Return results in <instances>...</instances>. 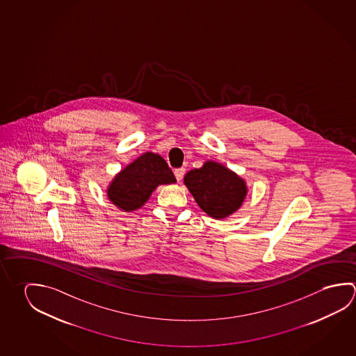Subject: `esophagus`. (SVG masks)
Segmentation results:
<instances>
[{
	"instance_id": "esophagus-1",
	"label": "esophagus",
	"mask_w": 356,
	"mask_h": 356,
	"mask_svg": "<svg viewBox=\"0 0 356 356\" xmlns=\"http://www.w3.org/2000/svg\"><path fill=\"white\" fill-rule=\"evenodd\" d=\"M185 171L186 170L184 169V168H180V169L175 170V177L176 180L181 181L182 180V177L185 175Z\"/></svg>"
}]
</instances>
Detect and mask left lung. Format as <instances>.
Segmentation results:
<instances>
[{
    "mask_svg": "<svg viewBox=\"0 0 356 356\" xmlns=\"http://www.w3.org/2000/svg\"><path fill=\"white\" fill-rule=\"evenodd\" d=\"M184 182L197 205L213 218H227L236 211L248 193L241 177L213 161L188 171Z\"/></svg>",
    "mask_w": 356,
    "mask_h": 356,
    "instance_id": "left-lung-1",
    "label": "left lung"
}]
</instances>
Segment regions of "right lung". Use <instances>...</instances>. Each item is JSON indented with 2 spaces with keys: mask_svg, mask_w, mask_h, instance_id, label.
<instances>
[{
  "mask_svg": "<svg viewBox=\"0 0 356 356\" xmlns=\"http://www.w3.org/2000/svg\"><path fill=\"white\" fill-rule=\"evenodd\" d=\"M174 182V172L163 157L146 152L115 176L107 196L113 205L132 211L144 205L159 185Z\"/></svg>",
  "mask_w": 356,
  "mask_h": 356,
  "instance_id": "obj_1",
  "label": "right lung"
}]
</instances>
